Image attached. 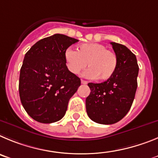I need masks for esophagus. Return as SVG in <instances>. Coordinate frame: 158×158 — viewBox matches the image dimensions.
Returning <instances> with one entry per match:
<instances>
[{
  "instance_id": "obj_1",
  "label": "esophagus",
  "mask_w": 158,
  "mask_h": 158,
  "mask_svg": "<svg viewBox=\"0 0 158 158\" xmlns=\"http://www.w3.org/2000/svg\"><path fill=\"white\" fill-rule=\"evenodd\" d=\"M81 83H82V84H87L88 82H87V81L82 79V80H81Z\"/></svg>"
}]
</instances>
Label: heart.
Returning a JSON list of instances; mask_svg holds the SVG:
<instances>
[{
	"label": "heart",
	"instance_id": "heart-1",
	"mask_svg": "<svg viewBox=\"0 0 158 158\" xmlns=\"http://www.w3.org/2000/svg\"><path fill=\"white\" fill-rule=\"evenodd\" d=\"M67 68L74 75H78L86 67L89 69L85 76L90 79L108 80L114 75L117 68V56L108 50L106 45L99 43H87L79 46L77 51L72 48L64 52Z\"/></svg>",
	"mask_w": 158,
	"mask_h": 158
}]
</instances>
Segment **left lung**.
<instances>
[{"label": "left lung", "instance_id": "8db88e82", "mask_svg": "<svg viewBox=\"0 0 158 158\" xmlns=\"http://www.w3.org/2000/svg\"><path fill=\"white\" fill-rule=\"evenodd\" d=\"M117 56L114 75L101 83L89 82L90 94L86 99L88 116L101 124H113L130 110L137 89L139 65L135 55L125 45L111 42Z\"/></svg>", "mask_w": 158, "mask_h": 158}]
</instances>
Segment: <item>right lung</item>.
Masks as SVG:
<instances>
[{
    "label": "right lung",
    "instance_id": "right-lung-1",
    "mask_svg": "<svg viewBox=\"0 0 158 158\" xmlns=\"http://www.w3.org/2000/svg\"><path fill=\"white\" fill-rule=\"evenodd\" d=\"M77 39L60 34L41 39L24 56L19 75L20 101L27 114L43 123L64 117L81 81L68 69L66 49Z\"/></svg>",
    "mask_w": 158,
    "mask_h": 158
}]
</instances>
